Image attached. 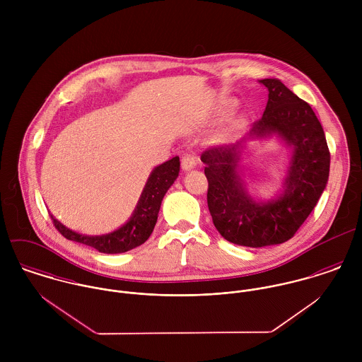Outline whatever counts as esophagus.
Listing matches in <instances>:
<instances>
[{"instance_id": "1", "label": "esophagus", "mask_w": 362, "mask_h": 362, "mask_svg": "<svg viewBox=\"0 0 362 362\" xmlns=\"http://www.w3.org/2000/svg\"><path fill=\"white\" fill-rule=\"evenodd\" d=\"M198 163V157L194 153H185L181 158V167L184 171H189L192 170Z\"/></svg>"}]
</instances>
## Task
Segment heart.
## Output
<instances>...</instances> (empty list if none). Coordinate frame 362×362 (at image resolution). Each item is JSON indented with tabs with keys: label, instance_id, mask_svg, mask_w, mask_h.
I'll return each instance as SVG.
<instances>
[{
	"label": "heart",
	"instance_id": "obj_1",
	"mask_svg": "<svg viewBox=\"0 0 362 362\" xmlns=\"http://www.w3.org/2000/svg\"><path fill=\"white\" fill-rule=\"evenodd\" d=\"M243 124V119H238L235 124H234V127H240Z\"/></svg>",
	"mask_w": 362,
	"mask_h": 362
}]
</instances>
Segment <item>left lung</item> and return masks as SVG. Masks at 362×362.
Segmentation results:
<instances>
[{
    "instance_id": "left-lung-1",
    "label": "left lung",
    "mask_w": 362,
    "mask_h": 362,
    "mask_svg": "<svg viewBox=\"0 0 362 362\" xmlns=\"http://www.w3.org/2000/svg\"><path fill=\"white\" fill-rule=\"evenodd\" d=\"M259 82L267 88L269 99L248 138L201 156L214 227L227 241L251 248L283 244L294 237L325 191L330 167L325 132L310 104L279 79ZM272 134H277L293 153L284 192L267 203H257L238 173L240 148L247 139Z\"/></svg>"
}]
</instances>
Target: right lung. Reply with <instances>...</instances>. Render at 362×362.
I'll return each instance as SVG.
<instances>
[{
	"label": "right lung",
	"mask_w": 362,
	"mask_h": 362,
	"mask_svg": "<svg viewBox=\"0 0 362 362\" xmlns=\"http://www.w3.org/2000/svg\"><path fill=\"white\" fill-rule=\"evenodd\" d=\"M180 173V157L157 165L151 173L131 218L118 230L104 235H83L66 228L52 214L55 228L66 238L75 243L92 247L103 254H122L142 245L152 234L157 221L161 201L174 184Z\"/></svg>",
	"instance_id": "1"
}]
</instances>
